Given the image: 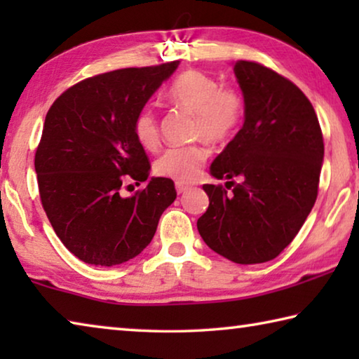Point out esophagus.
<instances>
[{"mask_svg":"<svg viewBox=\"0 0 359 359\" xmlns=\"http://www.w3.org/2000/svg\"><path fill=\"white\" fill-rule=\"evenodd\" d=\"M175 190H177V193L180 194V193H185L187 190H190V185H185V184H175Z\"/></svg>","mask_w":359,"mask_h":359,"instance_id":"esophagus-1","label":"esophagus"}]
</instances>
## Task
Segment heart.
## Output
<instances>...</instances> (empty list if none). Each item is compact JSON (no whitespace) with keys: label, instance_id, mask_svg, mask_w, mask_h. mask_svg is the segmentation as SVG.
Segmentation results:
<instances>
[{"label":"heart","instance_id":"1","mask_svg":"<svg viewBox=\"0 0 359 359\" xmlns=\"http://www.w3.org/2000/svg\"><path fill=\"white\" fill-rule=\"evenodd\" d=\"M168 101L193 114V135L209 142H226L239 131L245 115V100L239 88L222 85L201 71L182 72L168 87ZM133 133L144 149L154 150L160 144V126L154 109L145 106L133 120ZM209 150L203 144L168 149L155 163L161 177L188 184L201 174Z\"/></svg>","mask_w":359,"mask_h":359}]
</instances>
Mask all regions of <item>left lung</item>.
Listing matches in <instances>:
<instances>
[{"instance_id":"left-lung-1","label":"left lung","mask_w":359,"mask_h":359,"mask_svg":"<svg viewBox=\"0 0 359 359\" xmlns=\"http://www.w3.org/2000/svg\"><path fill=\"white\" fill-rule=\"evenodd\" d=\"M245 100L241 131L210 166L217 179L241 177L233 192L203 185L209 208L198 218L205 244L239 264L278 257L299 233L318 194L325 144L312 102L267 66L239 60Z\"/></svg>"}]
</instances>
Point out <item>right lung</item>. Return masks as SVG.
Returning <instances> with one entry per match:
<instances>
[{
	"label": "right lung",
	"mask_w": 359,
	"mask_h": 359,
	"mask_svg": "<svg viewBox=\"0 0 359 359\" xmlns=\"http://www.w3.org/2000/svg\"><path fill=\"white\" fill-rule=\"evenodd\" d=\"M179 66L169 62L125 68L72 85L53 101L34 155L42 208L53 231L83 263L115 266L135 258L154 238L177 191L149 179L150 161L133 120Z\"/></svg>",
	"instance_id": "1"
}]
</instances>
